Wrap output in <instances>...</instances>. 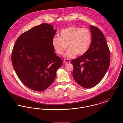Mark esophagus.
<instances>
[{
    "mask_svg": "<svg viewBox=\"0 0 123 123\" xmlns=\"http://www.w3.org/2000/svg\"><path fill=\"white\" fill-rule=\"evenodd\" d=\"M64 62L65 63L67 64V63H70V61L68 59H65V60H64Z\"/></svg>",
    "mask_w": 123,
    "mask_h": 123,
    "instance_id": "esophagus-1",
    "label": "esophagus"
}]
</instances>
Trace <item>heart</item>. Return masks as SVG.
Wrapping results in <instances>:
<instances>
[{"label": "heart", "mask_w": 123, "mask_h": 123, "mask_svg": "<svg viewBox=\"0 0 123 123\" xmlns=\"http://www.w3.org/2000/svg\"><path fill=\"white\" fill-rule=\"evenodd\" d=\"M91 42L89 30L85 28L71 26L60 32V37L55 36L52 39V45L56 53L62 54L68 46L69 49L64 57L71 58L77 54L82 55L88 50Z\"/></svg>", "instance_id": "obj_1"}]
</instances>
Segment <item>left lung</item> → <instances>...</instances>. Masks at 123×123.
<instances>
[{"label":"left lung","mask_w":123,"mask_h":123,"mask_svg":"<svg viewBox=\"0 0 123 123\" xmlns=\"http://www.w3.org/2000/svg\"><path fill=\"white\" fill-rule=\"evenodd\" d=\"M92 42L88 51L80 57L73 59V77L84 88L97 85L103 78L110 65V51L105 37L101 31L90 26Z\"/></svg>","instance_id":"obj_1"}]
</instances>
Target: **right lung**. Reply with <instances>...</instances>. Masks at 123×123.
Masks as SVG:
<instances>
[{
  "mask_svg": "<svg viewBox=\"0 0 123 123\" xmlns=\"http://www.w3.org/2000/svg\"><path fill=\"white\" fill-rule=\"evenodd\" d=\"M53 25L44 23L19 36L13 47L11 60L22 82L36 91H42L54 82L62 59L54 53Z\"/></svg>",
  "mask_w": 123,
  "mask_h": 123,
  "instance_id": "right-lung-1",
  "label": "right lung"
}]
</instances>
